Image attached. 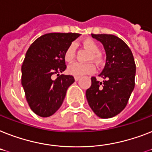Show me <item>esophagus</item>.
I'll return each mask as SVG.
<instances>
[{"label": "esophagus", "mask_w": 152, "mask_h": 152, "mask_svg": "<svg viewBox=\"0 0 152 152\" xmlns=\"http://www.w3.org/2000/svg\"><path fill=\"white\" fill-rule=\"evenodd\" d=\"M74 79H75V80H76V81H78V80L80 79V77H78V76H75V77H74Z\"/></svg>", "instance_id": "esophagus-1"}]
</instances>
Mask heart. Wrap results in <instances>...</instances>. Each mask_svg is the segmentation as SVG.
<instances>
[{
    "label": "heart",
    "instance_id": "heart-1",
    "mask_svg": "<svg viewBox=\"0 0 152 152\" xmlns=\"http://www.w3.org/2000/svg\"><path fill=\"white\" fill-rule=\"evenodd\" d=\"M83 46L87 48L92 53V55L90 57V60L93 59L94 61L99 62L101 61V55L99 54L100 48L94 40L92 39H85L82 42ZM76 44H71L68 47L64 53V59L67 62H72L76 56ZM96 67L93 63H80V62H75V63L70 65L68 67V72L74 76L81 77L83 76L87 75V74H92L95 72Z\"/></svg>",
    "mask_w": 152,
    "mask_h": 152
}]
</instances>
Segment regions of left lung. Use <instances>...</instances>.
<instances>
[{"label":"left lung","instance_id":"obj_1","mask_svg":"<svg viewBox=\"0 0 152 152\" xmlns=\"http://www.w3.org/2000/svg\"><path fill=\"white\" fill-rule=\"evenodd\" d=\"M103 44L106 63L97 81L91 77V86L86 91L88 104L97 116L108 119L125 108L135 86L136 65L127 44L112 34H91Z\"/></svg>","mask_w":152,"mask_h":152}]
</instances>
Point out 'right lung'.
Instances as JSON below:
<instances>
[{"label":"right lung","instance_id":"obj_1","mask_svg":"<svg viewBox=\"0 0 152 152\" xmlns=\"http://www.w3.org/2000/svg\"><path fill=\"white\" fill-rule=\"evenodd\" d=\"M80 33H47L37 38L26 51L22 65V85L35 114L49 117L62 104L66 91L75 81L60 73L66 69L64 53ZM58 77L53 80V75Z\"/></svg>","mask_w":152,"mask_h":152}]
</instances>
